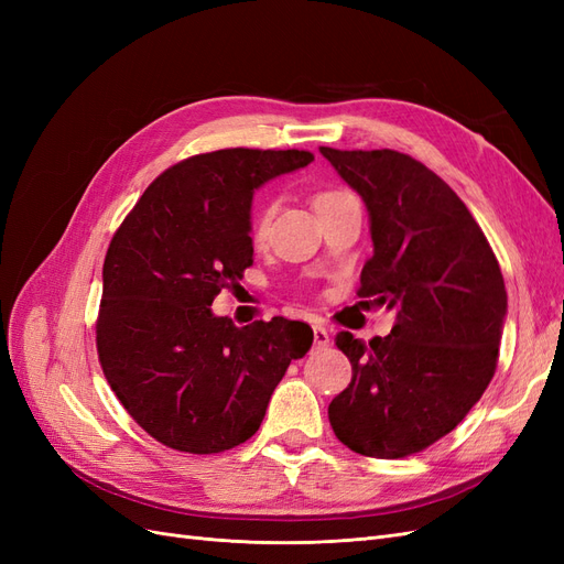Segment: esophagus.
Listing matches in <instances>:
<instances>
[{"label": "esophagus", "instance_id": "esophagus-1", "mask_svg": "<svg viewBox=\"0 0 564 564\" xmlns=\"http://www.w3.org/2000/svg\"><path fill=\"white\" fill-rule=\"evenodd\" d=\"M313 336H315V346L317 348H327L329 346L332 336H329V329L324 327V324H313Z\"/></svg>", "mask_w": 564, "mask_h": 564}]
</instances>
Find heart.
<instances>
[{
  "label": "heart",
  "mask_w": 564,
  "mask_h": 564,
  "mask_svg": "<svg viewBox=\"0 0 564 564\" xmlns=\"http://www.w3.org/2000/svg\"><path fill=\"white\" fill-rule=\"evenodd\" d=\"M340 195H348V193H344V191H324V193L315 195V202H313V204H315V207H319V204L332 202V199H336V197H340ZM270 216H272L270 204H256L253 214H251V220H249V235H251L253 242H261L263 237H265V230H268V224H270Z\"/></svg>",
  "instance_id": "1"
}]
</instances>
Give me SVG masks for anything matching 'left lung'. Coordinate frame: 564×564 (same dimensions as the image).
Segmentation results:
<instances>
[{
    "mask_svg": "<svg viewBox=\"0 0 564 564\" xmlns=\"http://www.w3.org/2000/svg\"><path fill=\"white\" fill-rule=\"evenodd\" d=\"M369 212L373 256L360 275L395 327L369 344L336 334L352 381L329 423L362 456L402 458L452 433L497 369L508 296L497 256L452 187L398 150L319 148Z\"/></svg>",
    "mask_w": 564,
    "mask_h": 564,
    "instance_id": "8db88e82",
    "label": "left lung"
}]
</instances>
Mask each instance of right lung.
Masks as SVG:
<instances>
[{
  "mask_svg": "<svg viewBox=\"0 0 564 564\" xmlns=\"http://www.w3.org/2000/svg\"><path fill=\"white\" fill-rule=\"evenodd\" d=\"M308 150L228 148L166 169L115 232L96 322L117 400L162 445L218 454L247 442L292 360L305 322L235 327L212 303L253 263V191L313 162Z\"/></svg>",
  "mask_w": 564,
  "mask_h": 564,
  "instance_id": "1",
  "label": "right lung"
}]
</instances>
